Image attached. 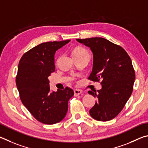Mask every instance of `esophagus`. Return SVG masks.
<instances>
[{
	"label": "esophagus",
	"instance_id": "esophagus-1",
	"mask_svg": "<svg viewBox=\"0 0 148 148\" xmlns=\"http://www.w3.org/2000/svg\"><path fill=\"white\" fill-rule=\"evenodd\" d=\"M82 90H78V89H76V90H74V95L75 96H78L80 94H82Z\"/></svg>",
	"mask_w": 148,
	"mask_h": 148
}]
</instances>
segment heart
I'll list each match as a JSON object with an SVG mask.
<instances>
[{
    "mask_svg": "<svg viewBox=\"0 0 148 148\" xmlns=\"http://www.w3.org/2000/svg\"><path fill=\"white\" fill-rule=\"evenodd\" d=\"M88 53V52L85 48L82 47H78L75 49L73 51V54H81Z\"/></svg>",
    "mask_w": 148,
    "mask_h": 148,
    "instance_id": "1",
    "label": "heart"
}]
</instances>
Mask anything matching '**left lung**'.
<instances>
[{"label":"left lung","instance_id":"8db88e82","mask_svg":"<svg viewBox=\"0 0 148 148\" xmlns=\"http://www.w3.org/2000/svg\"><path fill=\"white\" fill-rule=\"evenodd\" d=\"M89 47L94 54L92 72L88 79L98 82L102 88L98 93L89 91L97 97L90 114L95 120L107 121L116 117L131 95L135 72L127 53L121 46L103 38L77 39Z\"/></svg>","mask_w":148,"mask_h":148}]
</instances>
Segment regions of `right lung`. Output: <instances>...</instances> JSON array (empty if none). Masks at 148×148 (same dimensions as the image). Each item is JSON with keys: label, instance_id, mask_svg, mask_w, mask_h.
I'll return each mask as SVG.
<instances>
[{"label": "right lung", "instance_id": "1", "mask_svg": "<svg viewBox=\"0 0 148 148\" xmlns=\"http://www.w3.org/2000/svg\"><path fill=\"white\" fill-rule=\"evenodd\" d=\"M70 40L42 43L23 54L15 82L21 102L36 120L44 124L58 123L66 116L73 90L66 87L52 92L48 77L55 71V52Z\"/></svg>", "mask_w": 148, "mask_h": 148}]
</instances>
